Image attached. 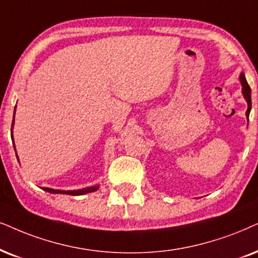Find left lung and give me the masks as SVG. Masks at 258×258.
I'll list each match as a JSON object with an SVG mask.
<instances>
[{"mask_svg": "<svg viewBox=\"0 0 258 258\" xmlns=\"http://www.w3.org/2000/svg\"><path fill=\"white\" fill-rule=\"evenodd\" d=\"M239 81H240V84H242V94L247 103V109H246L245 115H246L247 121H249V114L251 110V89H250L249 84H247V82H246V78H245V75H244V73H240Z\"/></svg>", "mask_w": 258, "mask_h": 258, "instance_id": "left-lung-1", "label": "left lung"}]
</instances>
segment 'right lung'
<instances>
[{
    "label": "right lung",
    "instance_id": "obj_1",
    "mask_svg": "<svg viewBox=\"0 0 258 258\" xmlns=\"http://www.w3.org/2000/svg\"><path fill=\"white\" fill-rule=\"evenodd\" d=\"M15 110H16V106L14 109V114H13V122H12V140H13V145L14 144V137H13V126H14V118H15ZM15 153H16V149H15ZM16 158H18V153H16ZM100 188V184L96 185H91V187H87V188H82V189H75V190H61V189H53V188H47V187H42L41 189L45 191H48L51 194H68V195H84L88 193H93V191L97 190Z\"/></svg>",
    "mask_w": 258,
    "mask_h": 258
}]
</instances>
